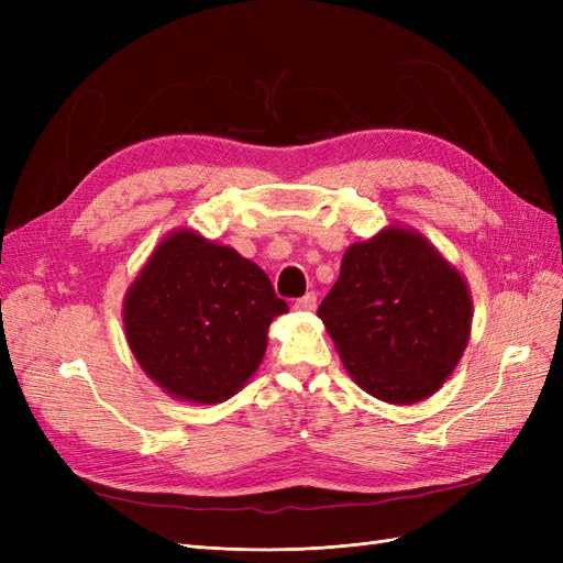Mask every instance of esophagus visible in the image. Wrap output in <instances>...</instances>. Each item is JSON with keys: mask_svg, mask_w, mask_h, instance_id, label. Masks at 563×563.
I'll list each match as a JSON object with an SVG mask.
<instances>
[{"mask_svg": "<svg viewBox=\"0 0 563 563\" xmlns=\"http://www.w3.org/2000/svg\"><path fill=\"white\" fill-rule=\"evenodd\" d=\"M294 308H296L298 312H314V310H317V296H314V294H305L302 298L296 300Z\"/></svg>", "mask_w": 563, "mask_h": 563, "instance_id": "obj_1", "label": "esophagus"}]
</instances>
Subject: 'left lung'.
I'll return each mask as SVG.
<instances>
[{"mask_svg": "<svg viewBox=\"0 0 563 563\" xmlns=\"http://www.w3.org/2000/svg\"><path fill=\"white\" fill-rule=\"evenodd\" d=\"M317 317L356 385L408 406L451 378L472 333V296L428 236L389 225L345 251Z\"/></svg>", "mask_w": 563, "mask_h": 563, "instance_id": "obj_1", "label": "left lung"}]
</instances>
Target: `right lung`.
Here are the masks:
<instances>
[{"mask_svg": "<svg viewBox=\"0 0 563 563\" xmlns=\"http://www.w3.org/2000/svg\"><path fill=\"white\" fill-rule=\"evenodd\" d=\"M288 305L265 272L197 230L168 232L124 296L126 343L166 395L220 404L258 371L267 329Z\"/></svg>", "mask_w": 563, "mask_h": 563, "instance_id": "add662e5", "label": "right lung"}]
</instances>
